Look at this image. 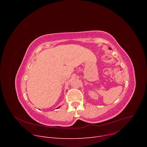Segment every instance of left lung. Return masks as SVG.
<instances>
[{
	"mask_svg": "<svg viewBox=\"0 0 147 147\" xmlns=\"http://www.w3.org/2000/svg\"><path fill=\"white\" fill-rule=\"evenodd\" d=\"M111 49V48H109V49Z\"/></svg>",
	"mask_w": 147,
	"mask_h": 147,
	"instance_id": "1",
	"label": "left lung"
}]
</instances>
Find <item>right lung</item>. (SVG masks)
Returning a JSON list of instances; mask_svg holds the SVG:
<instances>
[{
  "instance_id": "obj_1",
  "label": "right lung",
  "mask_w": 147,
  "mask_h": 147,
  "mask_svg": "<svg viewBox=\"0 0 147 147\" xmlns=\"http://www.w3.org/2000/svg\"><path fill=\"white\" fill-rule=\"evenodd\" d=\"M60 108V107H58V108H57V109H58V108Z\"/></svg>"
}]
</instances>
